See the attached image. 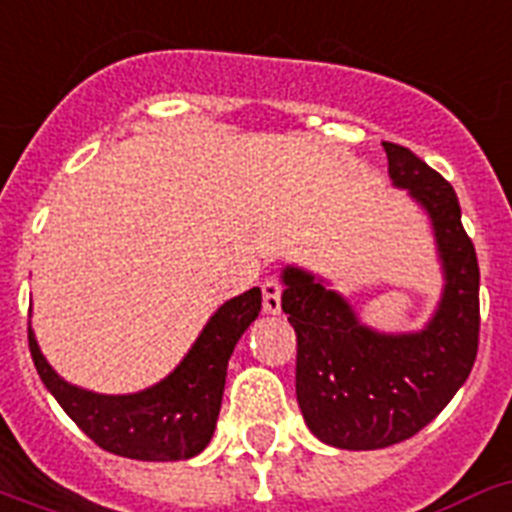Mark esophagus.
Returning <instances> with one entry per match:
<instances>
[{
	"label": "esophagus",
	"instance_id": "obj_1",
	"mask_svg": "<svg viewBox=\"0 0 512 512\" xmlns=\"http://www.w3.org/2000/svg\"><path fill=\"white\" fill-rule=\"evenodd\" d=\"M263 312L265 315H278L281 312V283L276 278H268L263 283Z\"/></svg>",
	"mask_w": 512,
	"mask_h": 512
}]
</instances>
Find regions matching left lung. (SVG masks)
I'll return each mask as SVG.
<instances>
[{"instance_id": "left-lung-1", "label": "left lung", "mask_w": 512, "mask_h": 512, "mask_svg": "<svg viewBox=\"0 0 512 512\" xmlns=\"http://www.w3.org/2000/svg\"><path fill=\"white\" fill-rule=\"evenodd\" d=\"M393 187L427 213L442 294L422 330L380 333L325 278L286 265L281 307L296 330V401L309 432L341 450L414 437L466 382L479 349V263L455 190L409 148L382 143Z\"/></svg>"}]
</instances>
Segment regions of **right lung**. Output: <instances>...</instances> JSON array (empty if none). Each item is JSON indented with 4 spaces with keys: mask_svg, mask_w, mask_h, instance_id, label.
Here are the masks:
<instances>
[{
    "mask_svg": "<svg viewBox=\"0 0 512 512\" xmlns=\"http://www.w3.org/2000/svg\"><path fill=\"white\" fill-rule=\"evenodd\" d=\"M260 307V289L223 302L182 362L137 393H93L67 382L46 362L33 328H28V346L46 390L98 448L135 461H187L208 448L221 411L226 367Z\"/></svg>",
    "mask_w": 512,
    "mask_h": 512,
    "instance_id": "obj_1",
    "label": "right lung"
}]
</instances>
